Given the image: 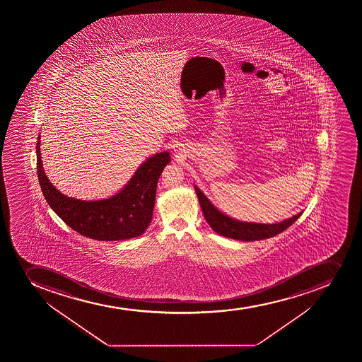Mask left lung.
Listing matches in <instances>:
<instances>
[{"label": "left lung", "mask_w": 362, "mask_h": 362, "mask_svg": "<svg viewBox=\"0 0 362 362\" xmlns=\"http://www.w3.org/2000/svg\"><path fill=\"white\" fill-rule=\"evenodd\" d=\"M194 189H196L198 201H199L209 226H211L212 230H215L216 233L221 236L233 238V240L251 242V240L270 238V237L276 236L288 229L302 215V212H300L283 222L274 223V224L242 222V221H237V219L231 218L229 216L224 215L223 212L216 208L215 205L212 204L211 202L209 201L206 196L197 187H194Z\"/></svg>", "instance_id": "8db88e82"}]
</instances>
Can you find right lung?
<instances>
[{"label": "right lung", "mask_w": 362, "mask_h": 362, "mask_svg": "<svg viewBox=\"0 0 362 362\" xmlns=\"http://www.w3.org/2000/svg\"><path fill=\"white\" fill-rule=\"evenodd\" d=\"M36 158L40 187L48 205L76 233L97 240H129L145 233L153 215L158 179L171 161L168 151L154 154L136 168L118 194L100 201H81L62 194L47 178L41 161L40 136Z\"/></svg>", "instance_id": "add662e5"}]
</instances>
